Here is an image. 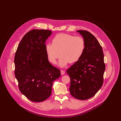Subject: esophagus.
<instances>
[{"mask_svg": "<svg viewBox=\"0 0 121 121\" xmlns=\"http://www.w3.org/2000/svg\"><path fill=\"white\" fill-rule=\"evenodd\" d=\"M60 73L61 75H64L65 74V72L64 70H60Z\"/></svg>", "mask_w": 121, "mask_h": 121, "instance_id": "1", "label": "esophagus"}]
</instances>
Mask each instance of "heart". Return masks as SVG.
Listing matches in <instances>:
<instances>
[{"label":"heart","mask_w":121,"mask_h":121,"mask_svg":"<svg viewBox=\"0 0 121 121\" xmlns=\"http://www.w3.org/2000/svg\"><path fill=\"white\" fill-rule=\"evenodd\" d=\"M86 43L81 36H75L67 33H60L53 38L52 43L45 45V52L48 60L55 64L59 56L58 65L61 67L66 66L69 63H76L84 54Z\"/></svg>","instance_id":"1"}]
</instances>
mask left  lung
<instances>
[{"instance_id": "1", "label": "left lung", "mask_w": 121, "mask_h": 121, "mask_svg": "<svg viewBox=\"0 0 121 121\" xmlns=\"http://www.w3.org/2000/svg\"><path fill=\"white\" fill-rule=\"evenodd\" d=\"M77 31L85 40L86 48L81 58L67 73L71 79V94L86 100L93 97L102 86L105 65L102 48L96 38L87 31Z\"/></svg>"}]
</instances>
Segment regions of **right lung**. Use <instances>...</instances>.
Masks as SVG:
<instances>
[{
    "label": "right lung",
    "instance_id": "add662e5",
    "mask_svg": "<svg viewBox=\"0 0 121 121\" xmlns=\"http://www.w3.org/2000/svg\"><path fill=\"white\" fill-rule=\"evenodd\" d=\"M52 32L34 29L27 33L14 56V75L21 92L34 102L46 100L52 94V83L60 76L51 64L45 52L46 39Z\"/></svg>",
    "mask_w": 121,
    "mask_h": 121
}]
</instances>
